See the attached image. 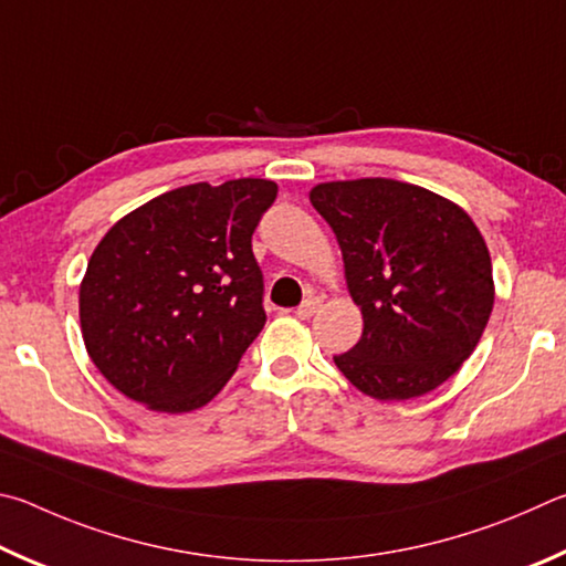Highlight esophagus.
Masks as SVG:
<instances>
[{
	"label": "esophagus",
	"instance_id": "34e87169",
	"mask_svg": "<svg viewBox=\"0 0 566 566\" xmlns=\"http://www.w3.org/2000/svg\"><path fill=\"white\" fill-rule=\"evenodd\" d=\"M321 298H315V295H311V298H305L301 305H298V311H295V315H298V318H303V321H308V318H313L315 313L321 311Z\"/></svg>",
	"mask_w": 566,
	"mask_h": 566
}]
</instances>
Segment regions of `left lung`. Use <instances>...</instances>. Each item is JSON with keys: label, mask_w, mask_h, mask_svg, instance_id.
I'll return each mask as SVG.
<instances>
[{"label": "left lung", "mask_w": 566, "mask_h": 566, "mask_svg": "<svg viewBox=\"0 0 566 566\" xmlns=\"http://www.w3.org/2000/svg\"><path fill=\"white\" fill-rule=\"evenodd\" d=\"M363 335L335 365L375 400H410L470 358L494 305L492 261L458 203L392 178L318 184Z\"/></svg>", "instance_id": "1"}]
</instances>
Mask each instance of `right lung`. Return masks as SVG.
Returning a JSON list of instances; mask_svg holds the SVG:
<instances>
[{
  "instance_id": "1",
  "label": "right lung",
  "mask_w": 566,
  "mask_h": 566,
  "mask_svg": "<svg viewBox=\"0 0 566 566\" xmlns=\"http://www.w3.org/2000/svg\"><path fill=\"white\" fill-rule=\"evenodd\" d=\"M275 196L265 178L181 186L98 241L78 321L88 358L118 392L176 415L231 380L265 325L251 238Z\"/></svg>"
}]
</instances>
